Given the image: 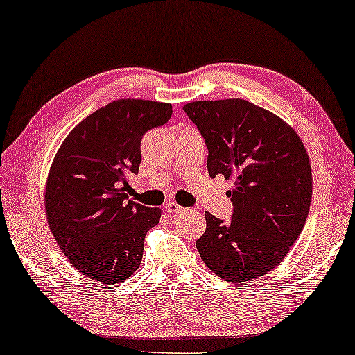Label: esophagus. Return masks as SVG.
I'll use <instances>...</instances> for the list:
<instances>
[{"instance_id":"34e87169","label":"esophagus","mask_w":355,"mask_h":355,"mask_svg":"<svg viewBox=\"0 0 355 355\" xmlns=\"http://www.w3.org/2000/svg\"><path fill=\"white\" fill-rule=\"evenodd\" d=\"M165 207H166V211H168V212H171V214H182V212L187 211V209H185V207L179 206L176 201H170Z\"/></svg>"}]
</instances>
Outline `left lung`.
<instances>
[{"label": "left lung", "mask_w": 355, "mask_h": 355, "mask_svg": "<svg viewBox=\"0 0 355 355\" xmlns=\"http://www.w3.org/2000/svg\"><path fill=\"white\" fill-rule=\"evenodd\" d=\"M209 150L207 171L234 179L230 223L206 212L201 259L231 283L275 269L297 241L311 202V166L304 143L277 114L242 98L184 105Z\"/></svg>", "instance_id": "8db88e82"}]
</instances>
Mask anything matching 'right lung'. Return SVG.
Instances as JSON below:
<instances>
[{"instance_id":"1","label":"right lung","mask_w":355,"mask_h":355,"mask_svg":"<svg viewBox=\"0 0 355 355\" xmlns=\"http://www.w3.org/2000/svg\"><path fill=\"white\" fill-rule=\"evenodd\" d=\"M171 103L119 98L64 139L45 187L50 230L69 263L91 280L118 284L141 264L160 209L129 200L127 176L141 164V138L171 118Z\"/></svg>"}]
</instances>
